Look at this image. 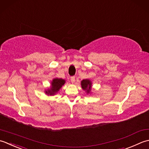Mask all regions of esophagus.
Instances as JSON below:
<instances>
[{
  "label": "esophagus",
  "instance_id": "1",
  "mask_svg": "<svg viewBox=\"0 0 149 149\" xmlns=\"http://www.w3.org/2000/svg\"><path fill=\"white\" fill-rule=\"evenodd\" d=\"M71 81L72 83H74V81H75V77H71Z\"/></svg>",
  "mask_w": 149,
  "mask_h": 149
}]
</instances>
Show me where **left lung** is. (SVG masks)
<instances>
[{
    "instance_id": "8db88e82",
    "label": "left lung",
    "mask_w": 149,
    "mask_h": 149,
    "mask_svg": "<svg viewBox=\"0 0 149 149\" xmlns=\"http://www.w3.org/2000/svg\"><path fill=\"white\" fill-rule=\"evenodd\" d=\"M81 86L82 89L87 93V94L91 93L92 81L89 79H85L81 81Z\"/></svg>"
}]
</instances>
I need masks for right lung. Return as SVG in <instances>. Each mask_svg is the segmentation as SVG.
<instances>
[{"label":"right lung","mask_w":149,"mask_h":149,"mask_svg":"<svg viewBox=\"0 0 149 149\" xmlns=\"http://www.w3.org/2000/svg\"><path fill=\"white\" fill-rule=\"evenodd\" d=\"M65 80L62 78H53L51 82L50 87L47 88V89L45 90V93L47 95L49 96L55 95L58 92H59L60 89H61L62 87L65 84Z\"/></svg>","instance_id":"obj_1"}]
</instances>
